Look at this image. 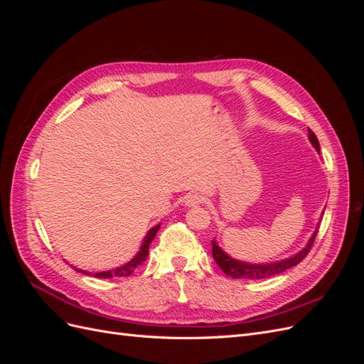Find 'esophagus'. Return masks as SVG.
<instances>
[{
    "label": "esophagus",
    "mask_w": 364,
    "mask_h": 364,
    "mask_svg": "<svg viewBox=\"0 0 364 364\" xmlns=\"http://www.w3.org/2000/svg\"><path fill=\"white\" fill-rule=\"evenodd\" d=\"M202 200H203L202 194H199V193H190L188 196L185 197V206H188V208L199 206L202 203Z\"/></svg>",
    "instance_id": "obj_1"
}]
</instances>
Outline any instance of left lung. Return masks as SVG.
Returning <instances> with one entry per match:
<instances>
[{
    "mask_svg": "<svg viewBox=\"0 0 364 364\" xmlns=\"http://www.w3.org/2000/svg\"><path fill=\"white\" fill-rule=\"evenodd\" d=\"M308 139H310L311 144L314 146V149L318 151L321 147H318V141L317 136L314 135V132L311 129H308ZM318 228L314 230V234L311 235L310 241H308L306 246L296 255L285 258L282 261H277V262H270V264H252V262H245V261H238L234 259L232 257H229L226 252L222 250V247L217 246L215 240H213V258L217 262V266L223 270L225 274L230 278L235 279H266L270 277H277V274L285 272L287 269H291L294 266H297L310 252L311 246L314 245V240L317 235Z\"/></svg>",
    "mask_w": 364,
    "mask_h": 364,
    "instance_id": "left-lung-1",
    "label": "left lung"
}]
</instances>
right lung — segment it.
I'll list each match as a JSON object with an SVG mask.
<instances>
[{"label": "right lung", "instance_id": "right-lung-1", "mask_svg": "<svg viewBox=\"0 0 364 364\" xmlns=\"http://www.w3.org/2000/svg\"><path fill=\"white\" fill-rule=\"evenodd\" d=\"M159 226H161V225H156L155 228H151V229L149 230L147 235H146V238H144V241H142L141 249H139V252L136 253V257H135V258H132L129 262H126V264H124V266L117 267V269H114V270L92 273L94 277H95V278H103V279L115 278V277H117V278H121V277H130V274L135 272V269H136L138 266H141V264L147 259V257H149V247H150V243H151L153 238H155L156 232L159 230ZM74 269H75V267H74ZM75 270H77V272H82V273H85V274H90V277H91V273H90V272H85V270H82V269H75Z\"/></svg>", "mask_w": 364, "mask_h": 364}]
</instances>
